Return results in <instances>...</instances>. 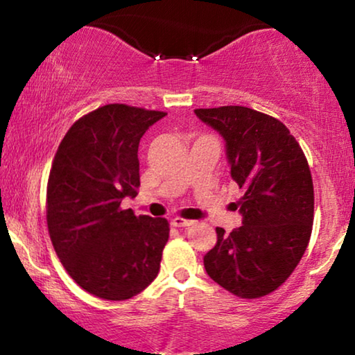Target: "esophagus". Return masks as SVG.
I'll use <instances>...</instances> for the list:
<instances>
[{"mask_svg":"<svg viewBox=\"0 0 355 355\" xmlns=\"http://www.w3.org/2000/svg\"><path fill=\"white\" fill-rule=\"evenodd\" d=\"M171 225L174 227H187V226H192L193 221L192 220H184V218H173L171 220Z\"/></svg>","mask_w":355,"mask_h":355,"instance_id":"34e87169","label":"esophagus"}]
</instances>
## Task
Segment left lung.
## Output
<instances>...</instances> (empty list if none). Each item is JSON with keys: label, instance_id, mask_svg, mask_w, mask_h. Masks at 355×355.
<instances>
[{"label": "left lung", "instance_id": "1", "mask_svg": "<svg viewBox=\"0 0 355 355\" xmlns=\"http://www.w3.org/2000/svg\"><path fill=\"white\" fill-rule=\"evenodd\" d=\"M225 140L231 178L242 189V226L203 257L210 278L237 297L273 293L307 249L313 225V184L297 140L281 121L245 106L196 110Z\"/></svg>", "mask_w": 355, "mask_h": 355}]
</instances>
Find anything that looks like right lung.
<instances>
[{"label": "right lung", "mask_w": 355, "mask_h": 355, "mask_svg": "<svg viewBox=\"0 0 355 355\" xmlns=\"http://www.w3.org/2000/svg\"><path fill=\"white\" fill-rule=\"evenodd\" d=\"M163 111L105 105L76 121L53 159L46 223L58 257L82 289L134 297L157 278L169 225L121 210L140 186L139 142Z\"/></svg>", "instance_id": "add662e5"}]
</instances>
